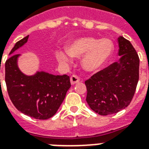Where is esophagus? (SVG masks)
<instances>
[{
	"label": "esophagus",
	"mask_w": 149,
	"mask_h": 149,
	"mask_svg": "<svg viewBox=\"0 0 149 149\" xmlns=\"http://www.w3.org/2000/svg\"><path fill=\"white\" fill-rule=\"evenodd\" d=\"M79 82V78L77 76H75V75H72V77H70V83L72 85H74V84H77Z\"/></svg>",
	"instance_id": "obj_1"
}]
</instances>
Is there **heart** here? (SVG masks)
<instances>
[{
	"label": "heart",
	"instance_id": "b5f03b06",
	"mask_svg": "<svg viewBox=\"0 0 149 149\" xmlns=\"http://www.w3.org/2000/svg\"><path fill=\"white\" fill-rule=\"evenodd\" d=\"M66 51L56 50V59L62 64H67L71 57L81 58L82 69L87 72H96L105 66L114 51L113 42L109 38L82 37L70 41L65 45Z\"/></svg>",
	"mask_w": 149,
	"mask_h": 149
}]
</instances>
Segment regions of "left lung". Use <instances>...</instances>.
<instances>
[{
  "mask_svg": "<svg viewBox=\"0 0 149 149\" xmlns=\"http://www.w3.org/2000/svg\"><path fill=\"white\" fill-rule=\"evenodd\" d=\"M119 60L85 81L86 102L100 115L118 113L132 101L139 79V58L129 41L118 39Z\"/></svg>",
  "mask_w": 149,
  "mask_h": 149,
  "instance_id": "left-lung-1",
  "label": "left lung"
}]
</instances>
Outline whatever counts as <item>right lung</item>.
I'll use <instances>...</instances> for the list:
<instances>
[{
  "label": "right lung",
  "mask_w": 149,
  "mask_h": 149,
  "mask_svg": "<svg viewBox=\"0 0 149 149\" xmlns=\"http://www.w3.org/2000/svg\"><path fill=\"white\" fill-rule=\"evenodd\" d=\"M29 36L18 41L5 63V82L8 95L15 107L31 118L46 120L52 118L70 88V77L55 76L45 71L26 75L18 66L20 54L15 52L27 42Z\"/></svg>",
  "instance_id": "add662e5"
}]
</instances>
